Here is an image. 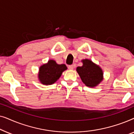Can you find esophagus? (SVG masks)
I'll return each instance as SVG.
<instances>
[{
  "instance_id": "34e87169",
  "label": "esophagus",
  "mask_w": 134,
  "mask_h": 134,
  "mask_svg": "<svg viewBox=\"0 0 134 134\" xmlns=\"http://www.w3.org/2000/svg\"><path fill=\"white\" fill-rule=\"evenodd\" d=\"M68 69H70V70H72V69H74V65H68Z\"/></svg>"
}]
</instances>
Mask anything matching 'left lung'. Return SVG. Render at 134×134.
I'll use <instances>...</instances> for the list:
<instances>
[{"instance_id":"1","label":"left lung","mask_w":134,"mask_h":134,"mask_svg":"<svg viewBox=\"0 0 134 134\" xmlns=\"http://www.w3.org/2000/svg\"><path fill=\"white\" fill-rule=\"evenodd\" d=\"M82 62L83 66L77 68V72L85 85L89 87H96L103 79L102 69L90 60H83Z\"/></svg>"}]
</instances>
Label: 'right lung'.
<instances>
[{
	"label": "right lung",
	"instance_id": "add662e5",
	"mask_svg": "<svg viewBox=\"0 0 134 134\" xmlns=\"http://www.w3.org/2000/svg\"><path fill=\"white\" fill-rule=\"evenodd\" d=\"M66 69V66L64 64L58 65L54 60H49L47 64L40 68L38 77L43 84L51 85L60 78L62 72Z\"/></svg>",
	"mask_w": 134,
	"mask_h": 134
}]
</instances>
